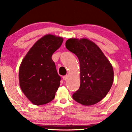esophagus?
<instances>
[{
    "mask_svg": "<svg viewBox=\"0 0 132 132\" xmlns=\"http://www.w3.org/2000/svg\"><path fill=\"white\" fill-rule=\"evenodd\" d=\"M62 79H63V80H66L67 79H68V76H63V77H62Z\"/></svg>",
    "mask_w": 132,
    "mask_h": 132,
    "instance_id": "esophagus-1",
    "label": "esophagus"
}]
</instances>
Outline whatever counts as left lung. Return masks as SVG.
Listing matches in <instances>:
<instances>
[{"label":"left lung","instance_id":"1","mask_svg":"<svg viewBox=\"0 0 132 132\" xmlns=\"http://www.w3.org/2000/svg\"><path fill=\"white\" fill-rule=\"evenodd\" d=\"M67 49L76 55L80 63V87L72 95L84 106L96 104L110 91L114 79L113 67L100 48L86 38H70Z\"/></svg>","mask_w":132,"mask_h":132}]
</instances>
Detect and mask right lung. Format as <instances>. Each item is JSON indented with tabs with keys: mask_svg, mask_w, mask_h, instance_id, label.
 <instances>
[{
	"mask_svg": "<svg viewBox=\"0 0 132 132\" xmlns=\"http://www.w3.org/2000/svg\"><path fill=\"white\" fill-rule=\"evenodd\" d=\"M63 41L60 36L45 35L34 44L21 62L19 85L27 98L35 105L52 101L60 86L61 77L52 56Z\"/></svg>",
	"mask_w": 132,
	"mask_h": 132,
	"instance_id": "right-lung-1",
	"label": "right lung"
}]
</instances>
